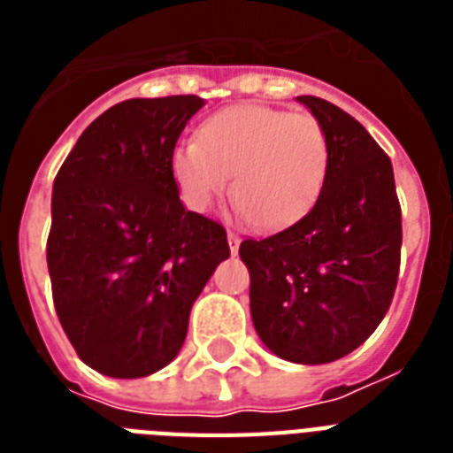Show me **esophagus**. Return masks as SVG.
<instances>
[{
	"label": "esophagus",
	"mask_w": 453,
	"mask_h": 453,
	"mask_svg": "<svg viewBox=\"0 0 453 453\" xmlns=\"http://www.w3.org/2000/svg\"><path fill=\"white\" fill-rule=\"evenodd\" d=\"M227 244H230V251H233V254H237V251H240V234L227 233Z\"/></svg>",
	"instance_id": "1"
}]
</instances>
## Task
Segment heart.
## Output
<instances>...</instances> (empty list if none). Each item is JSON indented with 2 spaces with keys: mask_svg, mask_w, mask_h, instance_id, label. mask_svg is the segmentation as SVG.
Returning <instances> with one entry per match:
<instances>
[{
  "mask_svg": "<svg viewBox=\"0 0 453 453\" xmlns=\"http://www.w3.org/2000/svg\"><path fill=\"white\" fill-rule=\"evenodd\" d=\"M329 166V141L308 112L233 105L197 129V141L176 145L171 171L188 209L204 213L223 192L258 227H284L315 204Z\"/></svg>",
  "mask_w": 453,
  "mask_h": 453,
  "instance_id": "1",
  "label": "heart"
}]
</instances>
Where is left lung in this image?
I'll list each match as a JSON object with an SVG mask.
<instances>
[{
  "instance_id": "obj_1",
  "label": "left lung",
  "mask_w": 453,
  "mask_h": 453,
  "mask_svg": "<svg viewBox=\"0 0 453 453\" xmlns=\"http://www.w3.org/2000/svg\"><path fill=\"white\" fill-rule=\"evenodd\" d=\"M329 141L315 206L265 240H244L251 319L277 357L326 365L386 317L400 273L402 209L390 157L334 103L298 96Z\"/></svg>"
}]
</instances>
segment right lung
I'll return each mask as SVG.
<instances>
[{"label": "right lung", "mask_w": 453, "mask_h": 453, "mask_svg": "<svg viewBox=\"0 0 453 453\" xmlns=\"http://www.w3.org/2000/svg\"><path fill=\"white\" fill-rule=\"evenodd\" d=\"M199 96L131 98L88 124L53 180L46 263L80 359L141 379L183 348L192 303L230 256L226 227L178 197L171 155Z\"/></svg>", "instance_id": "1"}]
</instances>
